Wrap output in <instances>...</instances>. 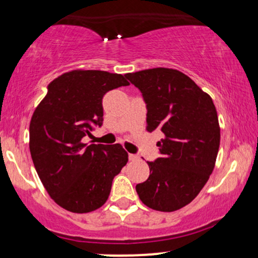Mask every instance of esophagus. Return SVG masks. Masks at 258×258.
<instances>
[{
	"instance_id": "34e87169",
	"label": "esophagus",
	"mask_w": 258,
	"mask_h": 258,
	"mask_svg": "<svg viewBox=\"0 0 258 258\" xmlns=\"http://www.w3.org/2000/svg\"><path fill=\"white\" fill-rule=\"evenodd\" d=\"M128 159L131 160V161H138V160H139V156H138V155H135V154H130V155H128Z\"/></svg>"
}]
</instances>
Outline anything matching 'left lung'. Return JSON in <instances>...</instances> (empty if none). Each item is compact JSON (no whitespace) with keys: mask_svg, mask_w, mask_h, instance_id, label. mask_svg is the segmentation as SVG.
I'll return each instance as SVG.
<instances>
[{"mask_svg":"<svg viewBox=\"0 0 258 258\" xmlns=\"http://www.w3.org/2000/svg\"><path fill=\"white\" fill-rule=\"evenodd\" d=\"M147 103V131L160 132L161 154L148 162L150 174L136 185L139 199L156 211L191 203L215 168L221 128L212 98L189 76L170 68L126 74Z\"/></svg>","mask_w":258,"mask_h":258,"instance_id":"obj_1","label":"left lung"}]
</instances>
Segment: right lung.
<instances>
[{
	"mask_svg": "<svg viewBox=\"0 0 258 258\" xmlns=\"http://www.w3.org/2000/svg\"><path fill=\"white\" fill-rule=\"evenodd\" d=\"M121 74L76 69L47 86L30 121L32 162L49 197L74 214H87L108 200L114 177L128 161L121 144L84 143L103 122L106 92L128 86Z\"/></svg>",
	"mask_w": 258,
	"mask_h": 258,
	"instance_id": "add662e5",
	"label": "right lung"
}]
</instances>
